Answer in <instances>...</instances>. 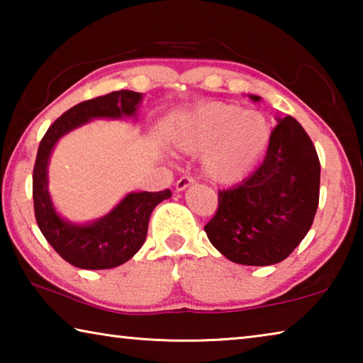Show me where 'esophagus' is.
<instances>
[{"label":"esophagus","instance_id":"esophagus-1","mask_svg":"<svg viewBox=\"0 0 363 363\" xmlns=\"http://www.w3.org/2000/svg\"><path fill=\"white\" fill-rule=\"evenodd\" d=\"M194 182H195V179L192 176H182L181 179H177V182H176V190L177 192H182V190H186L189 186H192Z\"/></svg>","mask_w":363,"mask_h":363}]
</instances>
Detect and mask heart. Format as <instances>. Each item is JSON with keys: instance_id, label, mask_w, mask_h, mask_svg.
Wrapping results in <instances>:
<instances>
[{"instance_id": "1", "label": "heart", "mask_w": 363, "mask_h": 363, "mask_svg": "<svg viewBox=\"0 0 363 363\" xmlns=\"http://www.w3.org/2000/svg\"><path fill=\"white\" fill-rule=\"evenodd\" d=\"M270 138L272 126L266 115L230 102H208L194 108L173 131L176 149L201 152L203 174L223 186L243 181L255 169Z\"/></svg>"}]
</instances>
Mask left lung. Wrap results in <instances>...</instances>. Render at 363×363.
<instances>
[{"label":"left lung","instance_id":"1","mask_svg":"<svg viewBox=\"0 0 363 363\" xmlns=\"http://www.w3.org/2000/svg\"><path fill=\"white\" fill-rule=\"evenodd\" d=\"M318 192L320 162L315 147L304 128L285 116L274 128L261 167L238 186L219 190L216 214L205 232L213 247L232 262L277 264L309 232Z\"/></svg>","mask_w":363,"mask_h":363}]
</instances>
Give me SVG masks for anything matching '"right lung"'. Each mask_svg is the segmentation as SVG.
Returning <instances> with one entry per match:
<instances>
[{"label": "right lung", "mask_w": 363, "mask_h": 363, "mask_svg": "<svg viewBox=\"0 0 363 363\" xmlns=\"http://www.w3.org/2000/svg\"><path fill=\"white\" fill-rule=\"evenodd\" d=\"M140 101V93L121 89L79 102L59 116L41 139L33 167L35 218L48 243L72 266L101 270L130 261L145 242L153 208L171 196L169 189L131 192L104 218L89 224H73L59 216L48 192L49 157L64 134L93 118L136 116Z\"/></svg>", "instance_id": "add662e5"}]
</instances>
